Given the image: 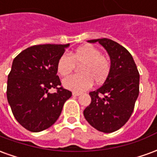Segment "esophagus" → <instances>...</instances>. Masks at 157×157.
<instances>
[{
	"mask_svg": "<svg viewBox=\"0 0 157 157\" xmlns=\"http://www.w3.org/2000/svg\"><path fill=\"white\" fill-rule=\"evenodd\" d=\"M82 94L81 92H72V95L75 96V97H76V96H80Z\"/></svg>",
	"mask_w": 157,
	"mask_h": 157,
	"instance_id": "1",
	"label": "esophagus"
}]
</instances>
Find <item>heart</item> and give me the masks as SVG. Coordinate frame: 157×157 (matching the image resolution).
<instances>
[{
	"mask_svg": "<svg viewBox=\"0 0 157 157\" xmlns=\"http://www.w3.org/2000/svg\"><path fill=\"white\" fill-rule=\"evenodd\" d=\"M75 65H81L80 74L68 76L63 80L64 87L74 92H82L88 89L92 82L101 84L109 76L110 61L98 48L92 45H85L70 53L63 55L57 62V71L62 76L71 73Z\"/></svg>",
	"mask_w": 157,
	"mask_h": 157,
	"instance_id": "b5f03b06",
	"label": "heart"
}]
</instances>
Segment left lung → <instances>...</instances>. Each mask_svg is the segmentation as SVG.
<instances>
[{"mask_svg": "<svg viewBox=\"0 0 157 157\" xmlns=\"http://www.w3.org/2000/svg\"><path fill=\"white\" fill-rule=\"evenodd\" d=\"M87 42H98L105 48L110 58V72L102 86L89 93L92 102L83 114L98 131L112 133L124 126L134 111L140 75L130 53L117 42L109 39Z\"/></svg>", "mask_w": 157, "mask_h": 157, "instance_id": "1", "label": "left lung"}]
</instances>
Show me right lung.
Masks as SVG:
<instances>
[{
    "label": "right lung",
    "instance_id": "right-lung-1",
    "mask_svg": "<svg viewBox=\"0 0 157 157\" xmlns=\"http://www.w3.org/2000/svg\"><path fill=\"white\" fill-rule=\"evenodd\" d=\"M67 44H39L26 48L12 62L6 97L12 113L22 127L40 132L55 124L71 92L57 75V62ZM56 88L50 94L48 90Z\"/></svg>",
    "mask_w": 157,
    "mask_h": 157
}]
</instances>
